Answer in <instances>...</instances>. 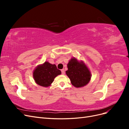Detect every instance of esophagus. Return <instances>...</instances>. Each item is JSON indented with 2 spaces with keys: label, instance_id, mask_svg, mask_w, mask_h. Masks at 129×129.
Returning a JSON list of instances; mask_svg holds the SVG:
<instances>
[{
  "label": "esophagus",
  "instance_id": "esophagus-1",
  "mask_svg": "<svg viewBox=\"0 0 129 129\" xmlns=\"http://www.w3.org/2000/svg\"><path fill=\"white\" fill-rule=\"evenodd\" d=\"M61 73H62V74H65V72H64V70L63 69H61Z\"/></svg>",
  "mask_w": 129,
  "mask_h": 129
}]
</instances>
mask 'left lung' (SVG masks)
Instances as JSON below:
<instances>
[{"label":"left lung","mask_w":129,"mask_h":129,"mask_svg":"<svg viewBox=\"0 0 129 129\" xmlns=\"http://www.w3.org/2000/svg\"><path fill=\"white\" fill-rule=\"evenodd\" d=\"M68 70L66 72L72 84L77 88L87 85L91 79L89 70L82 61H78L75 58H72L67 64Z\"/></svg>","instance_id":"obj_1"}]
</instances>
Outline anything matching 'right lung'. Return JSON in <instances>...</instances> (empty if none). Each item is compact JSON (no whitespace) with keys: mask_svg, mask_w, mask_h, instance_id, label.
Listing matches in <instances>:
<instances>
[{"mask_svg":"<svg viewBox=\"0 0 129 129\" xmlns=\"http://www.w3.org/2000/svg\"><path fill=\"white\" fill-rule=\"evenodd\" d=\"M61 74L55 64H52L48 62L38 66L33 72V77L36 82L42 87H48L54 78Z\"/></svg>","mask_w":129,"mask_h":129,"instance_id":"obj_1","label":"right lung"}]
</instances>
